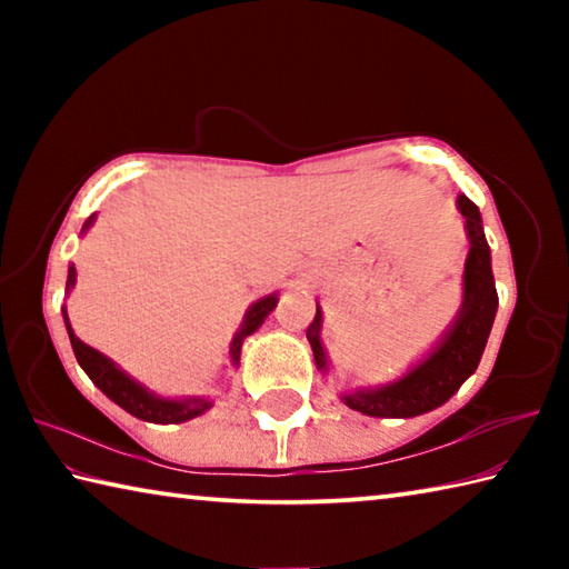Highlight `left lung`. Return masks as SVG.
Wrapping results in <instances>:
<instances>
[{
  "mask_svg": "<svg viewBox=\"0 0 569 569\" xmlns=\"http://www.w3.org/2000/svg\"><path fill=\"white\" fill-rule=\"evenodd\" d=\"M457 210L465 216V230L469 238V253L465 261V276H461V306L441 333V339L411 363L399 379L379 387H359L341 393V401L353 411L379 419H409L419 413L435 411L447 403L459 391L471 373L477 371L481 353L492 331L497 316V288L492 276V253L485 238L479 208L459 192ZM323 311L316 303V319L308 326L306 339L313 349L316 369L329 371V356H326L323 341Z\"/></svg>",
  "mask_w": 569,
  "mask_h": 569,
  "instance_id": "obj_1",
  "label": "left lung"
}]
</instances>
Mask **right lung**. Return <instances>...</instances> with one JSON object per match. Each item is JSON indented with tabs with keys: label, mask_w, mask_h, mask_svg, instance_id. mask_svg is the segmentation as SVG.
Masks as SVG:
<instances>
[{
	"label": "right lung",
	"mask_w": 569,
	"mask_h": 569,
	"mask_svg": "<svg viewBox=\"0 0 569 569\" xmlns=\"http://www.w3.org/2000/svg\"><path fill=\"white\" fill-rule=\"evenodd\" d=\"M92 223H94V216L84 220L82 233H84V230H90ZM74 281H77V271H74V266H70V271H67V286H64L67 293H70L74 288ZM276 303H278V293L273 291V293L258 298L256 303L248 306V311L243 316V323H240V329L236 331L233 341H230L228 353H230V361H233V366L240 363V346H243V341L248 339L250 333L261 329V323L268 319V313L273 311ZM62 319H64V326H67V336H70L74 359H77V363L82 366V371L88 373L94 387H98L104 393V397L118 403L120 409L132 413V417H138L142 421H152V423H182V421H190V419L200 417V413H206L210 407H213V399H210V397L170 399V397H160V393L150 391L146 383L132 379L128 371H122L118 363L108 359V356L77 339L64 306H62Z\"/></svg>",
	"instance_id": "right-lung-1"
}]
</instances>
